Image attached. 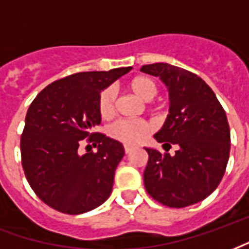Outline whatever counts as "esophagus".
Wrapping results in <instances>:
<instances>
[{
    "mask_svg": "<svg viewBox=\"0 0 249 249\" xmlns=\"http://www.w3.org/2000/svg\"><path fill=\"white\" fill-rule=\"evenodd\" d=\"M124 149H125V153L128 154V153H130L132 150H133V146H132V145H125Z\"/></svg>",
    "mask_w": 249,
    "mask_h": 249,
    "instance_id": "34e87169",
    "label": "esophagus"
}]
</instances>
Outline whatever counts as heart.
I'll return each mask as SVG.
<instances>
[{"mask_svg": "<svg viewBox=\"0 0 249 249\" xmlns=\"http://www.w3.org/2000/svg\"><path fill=\"white\" fill-rule=\"evenodd\" d=\"M126 88L143 101H150L157 95L158 87L154 79L146 75L134 76L126 83ZM97 109L101 119H110L115 113V93L110 88L100 92ZM152 132V125L143 120H120L110 126L109 133L113 139L124 143H139Z\"/></svg>", "mask_w": 249, "mask_h": 249, "instance_id": "obj_1", "label": "heart"}]
</instances>
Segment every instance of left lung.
I'll use <instances>...</instances> for the list:
<instances>
[{
    "instance_id": "left-lung-1",
    "label": "left lung",
    "mask_w": 249,
    "mask_h": 249,
    "mask_svg": "<svg viewBox=\"0 0 249 249\" xmlns=\"http://www.w3.org/2000/svg\"><path fill=\"white\" fill-rule=\"evenodd\" d=\"M141 72L158 76L169 91V115L154 139L178 146L174 156L145 148V189L169 207L198 203L218 187L226 171L231 146L226 112L206 82L187 70L154 63L142 66Z\"/></svg>"
}]
</instances>
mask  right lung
Segmentation results:
<instances>
[{
    "instance_id": "1",
    "label": "right lung",
    "mask_w": 249,
    "mask_h": 249,
    "mask_svg": "<svg viewBox=\"0 0 249 249\" xmlns=\"http://www.w3.org/2000/svg\"><path fill=\"white\" fill-rule=\"evenodd\" d=\"M130 70L73 73L49 84L29 107L21 137L22 166L31 189L50 207L78 215L109 198L124 146L92 130L101 121L100 92ZM87 137L98 152L79 155L78 145Z\"/></svg>"
}]
</instances>
